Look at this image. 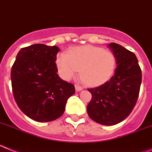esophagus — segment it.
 Returning a JSON list of instances; mask_svg holds the SVG:
<instances>
[{
  "label": "esophagus",
  "instance_id": "obj_1",
  "mask_svg": "<svg viewBox=\"0 0 152 152\" xmlns=\"http://www.w3.org/2000/svg\"><path fill=\"white\" fill-rule=\"evenodd\" d=\"M75 90L77 91H81V90H83V88L81 86L78 85V84H76V85H75Z\"/></svg>",
  "mask_w": 152,
  "mask_h": 152
}]
</instances>
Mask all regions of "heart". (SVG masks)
Masks as SVG:
<instances>
[{
  "mask_svg": "<svg viewBox=\"0 0 152 152\" xmlns=\"http://www.w3.org/2000/svg\"><path fill=\"white\" fill-rule=\"evenodd\" d=\"M58 72L64 80H70L80 70L85 84L97 86L110 79L116 70V58L112 52L92 45L75 47L68 54L61 53L56 60Z\"/></svg>",
  "mask_w": 152,
  "mask_h": 152,
  "instance_id": "1",
  "label": "heart"
}]
</instances>
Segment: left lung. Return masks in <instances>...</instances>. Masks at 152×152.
Segmentation results:
<instances>
[{
  "label": "left lung",
  "mask_w": 152,
  "mask_h": 152,
  "mask_svg": "<svg viewBox=\"0 0 152 152\" xmlns=\"http://www.w3.org/2000/svg\"><path fill=\"white\" fill-rule=\"evenodd\" d=\"M108 47L116 56V66L109 81L90 88L92 98L88 116L96 123L113 126L124 120L136 103L142 82V71L133 52L112 42Z\"/></svg>",
  "instance_id": "left-lung-1"
}]
</instances>
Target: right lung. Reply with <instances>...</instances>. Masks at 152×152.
Wrapping results in <instances>:
<instances>
[{
    "mask_svg": "<svg viewBox=\"0 0 152 152\" xmlns=\"http://www.w3.org/2000/svg\"><path fill=\"white\" fill-rule=\"evenodd\" d=\"M59 49L44 44L22 48L12 66L11 84L15 101L22 112L37 122L59 118L74 84L58 75L56 55Z\"/></svg>",
    "mask_w": 152,
    "mask_h": 152,
    "instance_id": "right-lung-1",
    "label": "right lung"
}]
</instances>
